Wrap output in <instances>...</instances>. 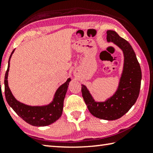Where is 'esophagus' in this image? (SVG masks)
<instances>
[{
	"mask_svg": "<svg viewBox=\"0 0 153 153\" xmlns=\"http://www.w3.org/2000/svg\"><path fill=\"white\" fill-rule=\"evenodd\" d=\"M79 73L78 71H77V70H76V71H74V76L76 77H78L79 75Z\"/></svg>",
	"mask_w": 153,
	"mask_h": 153,
	"instance_id": "obj_1",
	"label": "esophagus"
}]
</instances>
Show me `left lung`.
<instances>
[{
    "label": "left lung",
    "mask_w": 153,
    "mask_h": 153,
    "mask_svg": "<svg viewBox=\"0 0 153 153\" xmlns=\"http://www.w3.org/2000/svg\"><path fill=\"white\" fill-rule=\"evenodd\" d=\"M107 42L122 50L124 56L123 71L118 88L104 101L94 100L87 87L82 84V93L92 115L100 119L114 120L122 117L136 102L141 86L142 71L136 55L130 43L114 30H108Z\"/></svg>",
    "instance_id": "1"
}]
</instances>
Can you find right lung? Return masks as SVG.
Returning a JSON list of instances; mask_svg holds the SVG:
<instances>
[{
    "label": "right lung",
    "instance_id": "1",
    "mask_svg": "<svg viewBox=\"0 0 153 153\" xmlns=\"http://www.w3.org/2000/svg\"><path fill=\"white\" fill-rule=\"evenodd\" d=\"M15 49L11 52L8 61V67L4 76V94L7 103L20 118L33 126L44 127L52 124L61 116L63 109L64 99L71 78L62 84L56 90L52 101L44 105L32 106L17 100L13 95L8 85V74L10 67V59Z\"/></svg>",
    "mask_w": 153,
    "mask_h": 153
}]
</instances>
